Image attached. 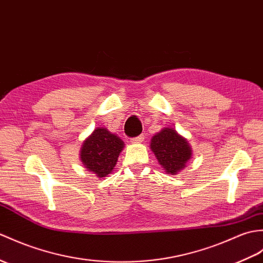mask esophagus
<instances>
[{"label":"esophagus","mask_w":263,"mask_h":263,"mask_svg":"<svg viewBox=\"0 0 263 263\" xmlns=\"http://www.w3.org/2000/svg\"><path fill=\"white\" fill-rule=\"evenodd\" d=\"M144 140V136H139V137H136V138H133V139H131V142L132 143H141L142 141Z\"/></svg>","instance_id":"esophagus-1"}]
</instances>
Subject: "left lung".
<instances>
[{
	"label": "left lung",
	"mask_w": 263,
	"mask_h": 263,
	"mask_svg": "<svg viewBox=\"0 0 263 263\" xmlns=\"http://www.w3.org/2000/svg\"><path fill=\"white\" fill-rule=\"evenodd\" d=\"M150 148L164 172L177 175L192 158V148L187 140L172 127H164L151 139Z\"/></svg>",
	"instance_id": "1"
}]
</instances>
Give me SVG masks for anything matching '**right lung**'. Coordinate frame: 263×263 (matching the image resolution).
Wrapping results in <instances>:
<instances>
[{
	"label": "right lung",
	"mask_w": 263,
	"mask_h": 263,
	"mask_svg": "<svg viewBox=\"0 0 263 263\" xmlns=\"http://www.w3.org/2000/svg\"><path fill=\"white\" fill-rule=\"evenodd\" d=\"M123 148L124 142L118 136L105 127H97L84 141L79 156L88 172L103 178L114 169Z\"/></svg>",
	"instance_id": "right-lung-1"
}]
</instances>
